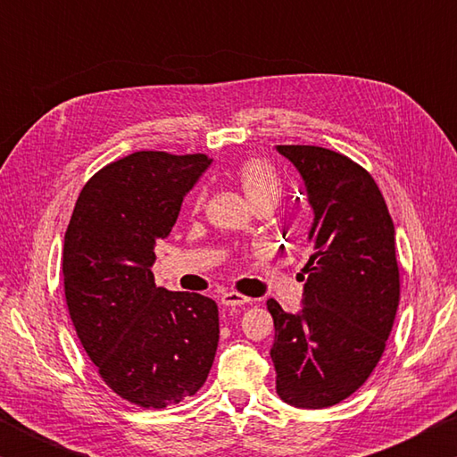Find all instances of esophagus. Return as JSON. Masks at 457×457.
Returning <instances> with one entry per match:
<instances>
[{
    "label": "esophagus",
    "mask_w": 457,
    "mask_h": 457,
    "mask_svg": "<svg viewBox=\"0 0 457 457\" xmlns=\"http://www.w3.org/2000/svg\"><path fill=\"white\" fill-rule=\"evenodd\" d=\"M250 303H252V298H247L239 292H223L221 294V304L223 306H244V304H250Z\"/></svg>",
    "instance_id": "esophagus-1"
}]
</instances>
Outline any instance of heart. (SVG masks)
Masks as SVG:
<instances>
[{
    "label": "heart",
    "instance_id": "heart-1",
    "mask_svg": "<svg viewBox=\"0 0 457 457\" xmlns=\"http://www.w3.org/2000/svg\"><path fill=\"white\" fill-rule=\"evenodd\" d=\"M237 183L242 185L253 207L262 204L276 205L282 195V179L276 169L262 159H247L237 169Z\"/></svg>",
    "mask_w": 457,
    "mask_h": 457
}]
</instances>
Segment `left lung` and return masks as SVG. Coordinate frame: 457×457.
Wrapping results in <instances>:
<instances>
[{"mask_svg": "<svg viewBox=\"0 0 457 457\" xmlns=\"http://www.w3.org/2000/svg\"><path fill=\"white\" fill-rule=\"evenodd\" d=\"M304 179L314 212L312 256L298 314L274 298L270 351L286 403L322 409L351 397L381 361L399 306L395 228L367 169L312 145H278Z\"/></svg>", "mask_w": 457, "mask_h": 457, "instance_id": "obj_1", "label": "left lung"}]
</instances>
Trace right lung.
<instances>
[{
  "label": "right lung",
  "instance_id": "1",
  "mask_svg": "<svg viewBox=\"0 0 457 457\" xmlns=\"http://www.w3.org/2000/svg\"><path fill=\"white\" fill-rule=\"evenodd\" d=\"M212 159L137 151L100 169L76 199L64 236V294L84 351L108 389L163 409L195 395L220 340L218 304L154 284V244Z\"/></svg>",
  "mask_w": 457,
  "mask_h": 457
}]
</instances>
